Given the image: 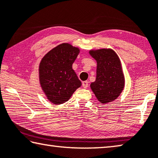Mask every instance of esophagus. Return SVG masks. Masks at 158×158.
I'll list each match as a JSON object with an SVG mask.
<instances>
[{
    "instance_id": "obj_1",
    "label": "esophagus",
    "mask_w": 158,
    "mask_h": 158,
    "mask_svg": "<svg viewBox=\"0 0 158 158\" xmlns=\"http://www.w3.org/2000/svg\"><path fill=\"white\" fill-rule=\"evenodd\" d=\"M88 86H89V82L88 81H84L82 82V86H83L84 89H86L87 87H88Z\"/></svg>"
}]
</instances>
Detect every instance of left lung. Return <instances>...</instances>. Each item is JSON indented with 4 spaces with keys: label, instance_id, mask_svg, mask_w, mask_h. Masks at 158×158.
<instances>
[{
    "label": "left lung",
    "instance_id": "left-lung-1",
    "mask_svg": "<svg viewBox=\"0 0 158 158\" xmlns=\"http://www.w3.org/2000/svg\"><path fill=\"white\" fill-rule=\"evenodd\" d=\"M97 62L96 79L91 88L102 103L114 101L124 86V77L119 57L112 49L90 51Z\"/></svg>",
    "mask_w": 158,
    "mask_h": 158
}]
</instances>
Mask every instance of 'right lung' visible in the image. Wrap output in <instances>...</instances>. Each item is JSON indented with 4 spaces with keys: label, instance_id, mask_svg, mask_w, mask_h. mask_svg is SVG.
<instances>
[{
    "label": "right lung",
    "instance_id": "right-lung-1",
    "mask_svg": "<svg viewBox=\"0 0 158 158\" xmlns=\"http://www.w3.org/2000/svg\"><path fill=\"white\" fill-rule=\"evenodd\" d=\"M78 48L62 44L50 51L39 65V81L48 99L58 105L68 101L81 82L72 69Z\"/></svg>",
    "mask_w": 158,
    "mask_h": 158
}]
</instances>
